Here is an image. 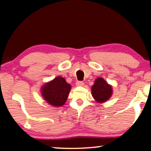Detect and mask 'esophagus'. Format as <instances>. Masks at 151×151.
Segmentation results:
<instances>
[{"label": "esophagus", "instance_id": "obj_1", "mask_svg": "<svg viewBox=\"0 0 151 151\" xmlns=\"http://www.w3.org/2000/svg\"><path fill=\"white\" fill-rule=\"evenodd\" d=\"M76 85L77 86H84V83L83 81H76Z\"/></svg>", "mask_w": 151, "mask_h": 151}]
</instances>
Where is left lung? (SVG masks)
<instances>
[{
  "label": "left lung",
  "instance_id": "1",
  "mask_svg": "<svg viewBox=\"0 0 151 151\" xmlns=\"http://www.w3.org/2000/svg\"><path fill=\"white\" fill-rule=\"evenodd\" d=\"M112 92V86L101 77L97 78L92 86V94L96 103H101L108 101L111 98Z\"/></svg>",
  "mask_w": 151,
  "mask_h": 151
}]
</instances>
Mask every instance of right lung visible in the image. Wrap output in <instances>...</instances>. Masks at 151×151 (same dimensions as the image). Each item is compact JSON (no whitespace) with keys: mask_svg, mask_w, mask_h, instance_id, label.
Here are the masks:
<instances>
[{"mask_svg":"<svg viewBox=\"0 0 151 151\" xmlns=\"http://www.w3.org/2000/svg\"><path fill=\"white\" fill-rule=\"evenodd\" d=\"M70 90L71 86L65 81V78L57 76L42 87L41 93L48 104L59 107L66 102Z\"/></svg>","mask_w":151,"mask_h":151,"instance_id":"obj_1","label":"right lung"}]
</instances>
